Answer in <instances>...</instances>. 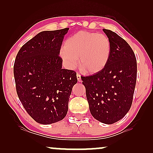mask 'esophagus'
Segmentation results:
<instances>
[{"label":"esophagus","mask_w":153,"mask_h":153,"mask_svg":"<svg viewBox=\"0 0 153 153\" xmlns=\"http://www.w3.org/2000/svg\"><path fill=\"white\" fill-rule=\"evenodd\" d=\"M76 77H77V80H78L79 82H81V75L79 74H76Z\"/></svg>","instance_id":"1"}]
</instances>
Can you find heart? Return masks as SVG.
Here are the masks:
<instances>
[{"label": "heart", "instance_id": "obj_1", "mask_svg": "<svg viewBox=\"0 0 153 153\" xmlns=\"http://www.w3.org/2000/svg\"><path fill=\"white\" fill-rule=\"evenodd\" d=\"M111 49V42L106 35L79 31L65 41L60 53L68 68H74L79 58L81 70L86 74H94L108 64Z\"/></svg>", "mask_w": 153, "mask_h": 153}]
</instances>
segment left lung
Instances as JSON below:
<instances>
[{
    "label": "left lung",
    "mask_w": 153,
    "mask_h": 153,
    "mask_svg": "<svg viewBox=\"0 0 153 153\" xmlns=\"http://www.w3.org/2000/svg\"><path fill=\"white\" fill-rule=\"evenodd\" d=\"M111 42V54L101 72L82 76L90 111L96 120L113 124L124 117L132 104L137 81V59L129 44L116 33L103 29Z\"/></svg>",
    "instance_id": "1"
}]
</instances>
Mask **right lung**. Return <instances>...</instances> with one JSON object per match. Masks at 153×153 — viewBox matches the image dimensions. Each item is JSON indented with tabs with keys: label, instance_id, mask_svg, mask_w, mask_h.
<instances>
[{
	"label": "right lung",
	"instance_id": "right-lung-1",
	"mask_svg": "<svg viewBox=\"0 0 153 153\" xmlns=\"http://www.w3.org/2000/svg\"><path fill=\"white\" fill-rule=\"evenodd\" d=\"M68 28L42 31L19 51L14 65L16 93L36 122L49 125L65 117L76 72L62 69L60 50Z\"/></svg>",
	"mask_w": 153,
	"mask_h": 153
}]
</instances>
